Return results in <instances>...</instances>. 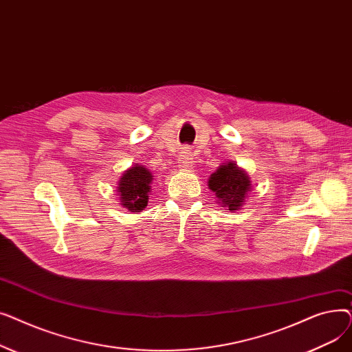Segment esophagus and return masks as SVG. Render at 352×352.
<instances>
[{
	"instance_id": "esophagus-1",
	"label": "esophagus",
	"mask_w": 352,
	"mask_h": 352,
	"mask_svg": "<svg viewBox=\"0 0 352 352\" xmlns=\"http://www.w3.org/2000/svg\"><path fill=\"white\" fill-rule=\"evenodd\" d=\"M178 164H179V168H182V170L192 168L194 160H192V155H191L190 150H187V148H184V150H181L179 158H178Z\"/></svg>"
}]
</instances>
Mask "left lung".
I'll return each instance as SVG.
<instances>
[{
    "instance_id": "1",
    "label": "left lung",
    "mask_w": 352,
    "mask_h": 352,
    "mask_svg": "<svg viewBox=\"0 0 352 352\" xmlns=\"http://www.w3.org/2000/svg\"><path fill=\"white\" fill-rule=\"evenodd\" d=\"M208 187L215 192L221 206L228 211H236L243 207L245 197L251 191V181L244 170L235 162H224L218 170L211 174Z\"/></svg>"
}]
</instances>
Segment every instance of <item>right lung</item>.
<instances>
[{
	"label": "right lung",
	"mask_w": 352,
	"mask_h": 352,
	"mask_svg": "<svg viewBox=\"0 0 352 352\" xmlns=\"http://www.w3.org/2000/svg\"><path fill=\"white\" fill-rule=\"evenodd\" d=\"M153 175L142 165H133L120 178L118 194L121 206L131 212H141L148 204V194L151 192Z\"/></svg>",
	"instance_id": "add662e5"
}]
</instances>
